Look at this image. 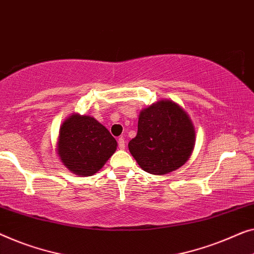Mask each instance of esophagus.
I'll list each match as a JSON object with an SVG mask.
<instances>
[{"label": "esophagus", "instance_id": "34e87169", "mask_svg": "<svg viewBox=\"0 0 254 254\" xmlns=\"http://www.w3.org/2000/svg\"><path fill=\"white\" fill-rule=\"evenodd\" d=\"M118 145H119V149H125V146H126V142H125V138H123V137L118 138Z\"/></svg>", "mask_w": 254, "mask_h": 254}]
</instances>
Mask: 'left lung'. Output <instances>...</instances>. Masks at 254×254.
<instances>
[{"mask_svg":"<svg viewBox=\"0 0 254 254\" xmlns=\"http://www.w3.org/2000/svg\"><path fill=\"white\" fill-rule=\"evenodd\" d=\"M194 145V129L185 110L160 101L139 113L137 135L128 149L145 172L163 175L181 167Z\"/></svg>","mask_w":254,"mask_h":254,"instance_id":"obj_1","label":"left lung"}]
</instances>
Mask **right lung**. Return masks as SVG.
Wrapping results in <instances>:
<instances>
[{"label": "right lung", "mask_w": 254, "mask_h": 254, "mask_svg": "<svg viewBox=\"0 0 254 254\" xmlns=\"http://www.w3.org/2000/svg\"><path fill=\"white\" fill-rule=\"evenodd\" d=\"M117 141L110 131L89 116L73 115L60 130L58 156L76 175L90 176L115 153Z\"/></svg>", "instance_id": "1"}]
</instances>
